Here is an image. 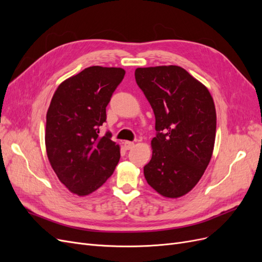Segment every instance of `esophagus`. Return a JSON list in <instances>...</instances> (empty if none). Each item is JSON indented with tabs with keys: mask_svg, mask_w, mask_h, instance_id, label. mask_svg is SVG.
Returning <instances> with one entry per match:
<instances>
[{
	"mask_svg": "<svg viewBox=\"0 0 262 262\" xmlns=\"http://www.w3.org/2000/svg\"><path fill=\"white\" fill-rule=\"evenodd\" d=\"M134 147V143L133 142H130V141H125L124 142V148L125 149H131Z\"/></svg>",
	"mask_w": 262,
	"mask_h": 262,
	"instance_id": "obj_1",
	"label": "esophagus"
}]
</instances>
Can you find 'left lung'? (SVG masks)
<instances>
[{
	"label": "left lung",
	"instance_id": "obj_1",
	"mask_svg": "<svg viewBox=\"0 0 262 262\" xmlns=\"http://www.w3.org/2000/svg\"><path fill=\"white\" fill-rule=\"evenodd\" d=\"M136 81L155 115L156 137L144 177L165 198L187 194L211 161L216 112L209 90L177 66L138 68Z\"/></svg>",
	"mask_w": 262,
	"mask_h": 262
}]
</instances>
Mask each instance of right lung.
I'll return each instance as SVG.
<instances>
[{"label":"right lung","instance_id":"obj_1","mask_svg":"<svg viewBox=\"0 0 262 262\" xmlns=\"http://www.w3.org/2000/svg\"><path fill=\"white\" fill-rule=\"evenodd\" d=\"M121 68L90 67L63 81L47 113L45 142L55 175L71 192L91 194L113 175L120 146L99 136L106 107L121 83Z\"/></svg>","mask_w":262,"mask_h":262}]
</instances>
